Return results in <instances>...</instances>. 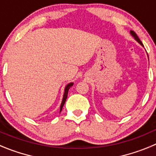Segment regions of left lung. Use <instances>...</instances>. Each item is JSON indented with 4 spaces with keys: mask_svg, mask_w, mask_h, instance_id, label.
<instances>
[{
    "mask_svg": "<svg viewBox=\"0 0 156 156\" xmlns=\"http://www.w3.org/2000/svg\"><path fill=\"white\" fill-rule=\"evenodd\" d=\"M130 34H131V35L133 36V38H134V39L136 40V41H137V42H138L139 44H140L141 45V46L144 47V45H143V44H142V43H141V41H140V40L138 38V37H137V34H135V32H133V31H132V30H130Z\"/></svg>",
    "mask_w": 156,
    "mask_h": 156,
    "instance_id": "1",
    "label": "left lung"
}]
</instances>
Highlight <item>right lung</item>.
I'll use <instances>...</instances> for the list:
<instances>
[{
    "label": "right lung",
    "mask_w": 156,
    "mask_h": 156,
    "mask_svg": "<svg viewBox=\"0 0 156 156\" xmlns=\"http://www.w3.org/2000/svg\"><path fill=\"white\" fill-rule=\"evenodd\" d=\"M73 85V83H69V84L66 85V87H65V92H64V95H63V98H62V101L61 106H60V112H61L62 109L63 108V105H64L65 102H66V98H67V96H68V92L69 90V88L71 87Z\"/></svg>",
    "instance_id": "add662e5"
}]
</instances>
